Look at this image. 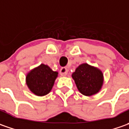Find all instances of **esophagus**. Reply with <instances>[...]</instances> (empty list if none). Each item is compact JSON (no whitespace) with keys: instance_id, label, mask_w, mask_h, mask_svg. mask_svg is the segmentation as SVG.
I'll return each mask as SVG.
<instances>
[{"instance_id":"esophagus-1","label":"esophagus","mask_w":129,"mask_h":129,"mask_svg":"<svg viewBox=\"0 0 129 129\" xmlns=\"http://www.w3.org/2000/svg\"><path fill=\"white\" fill-rule=\"evenodd\" d=\"M68 71H69V70L66 67H63L60 70V74L62 76H66L68 74Z\"/></svg>"}]
</instances>
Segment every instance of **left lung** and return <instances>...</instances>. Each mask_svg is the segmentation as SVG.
<instances>
[{"label":"left lung","mask_w":129,"mask_h":129,"mask_svg":"<svg viewBox=\"0 0 129 129\" xmlns=\"http://www.w3.org/2000/svg\"><path fill=\"white\" fill-rule=\"evenodd\" d=\"M78 90L83 95L90 96L100 91L104 75L100 70L87 63L81 64L72 73Z\"/></svg>","instance_id":"left-lung-1"}]
</instances>
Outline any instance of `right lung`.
I'll return each mask as SVG.
<instances>
[{"mask_svg":"<svg viewBox=\"0 0 129 129\" xmlns=\"http://www.w3.org/2000/svg\"><path fill=\"white\" fill-rule=\"evenodd\" d=\"M57 76L58 72L47 65L41 64L27 74L26 84L35 95L43 96L51 91Z\"/></svg>","mask_w":129,"mask_h":129,"instance_id":"add662e5","label":"right lung"}]
</instances>
